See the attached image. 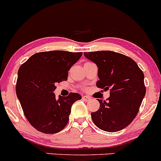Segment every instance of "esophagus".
Listing matches in <instances>:
<instances>
[{"label":"esophagus","instance_id":"1","mask_svg":"<svg viewBox=\"0 0 161 161\" xmlns=\"http://www.w3.org/2000/svg\"><path fill=\"white\" fill-rule=\"evenodd\" d=\"M82 99L84 101H86V102H89V101L91 100V98L89 96H86V95H84L83 97H82Z\"/></svg>","mask_w":161,"mask_h":161}]
</instances>
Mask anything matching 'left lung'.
<instances>
[{
  "instance_id": "obj_1",
  "label": "left lung",
  "mask_w": 161,
  "mask_h": 161,
  "mask_svg": "<svg viewBox=\"0 0 161 161\" xmlns=\"http://www.w3.org/2000/svg\"><path fill=\"white\" fill-rule=\"evenodd\" d=\"M84 55L98 68L97 87L110 89L107 102L98 99L99 109L91 113L93 122L105 131L124 129L135 119L145 95L142 70L131 58L113 51L85 52Z\"/></svg>"
}]
</instances>
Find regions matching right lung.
Returning a JSON list of instances; mask_svg holds the SVG:
<instances>
[{"label":"right lung","instance_id":"1","mask_svg":"<svg viewBox=\"0 0 161 161\" xmlns=\"http://www.w3.org/2000/svg\"><path fill=\"white\" fill-rule=\"evenodd\" d=\"M82 53L63 50L33 54L18 70L16 93L30 124L45 134L62 130L69 121L72 104L82 96L71 92L56 98V85L66 81L69 70Z\"/></svg>","mask_w":161,"mask_h":161}]
</instances>
